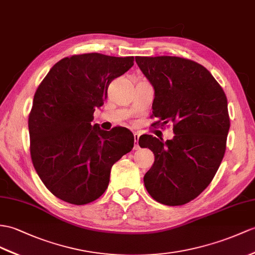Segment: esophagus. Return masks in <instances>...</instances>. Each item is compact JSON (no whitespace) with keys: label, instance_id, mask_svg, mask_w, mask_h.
<instances>
[{"label":"esophagus","instance_id":"obj_1","mask_svg":"<svg viewBox=\"0 0 255 255\" xmlns=\"http://www.w3.org/2000/svg\"><path fill=\"white\" fill-rule=\"evenodd\" d=\"M139 133L135 132L134 133V140H135V145H134V149L135 150H137V149H139V145H138V139H139Z\"/></svg>","mask_w":255,"mask_h":255}]
</instances>
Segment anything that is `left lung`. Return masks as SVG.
<instances>
[{
    "label": "left lung",
    "mask_w": 255,
    "mask_h": 255,
    "mask_svg": "<svg viewBox=\"0 0 255 255\" xmlns=\"http://www.w3.org/2000/svg\"><path fill=\"white\" fill-rule=\"evenodd\" d=\"M135 60L154 89L153 124L173 123L175 134L165 142L147 134L139 137V146L154 154L145 187L160 203L183 206L208 187L221 165L231 127L227 98L207 68L194 60L176 56Z\"/></svg>",
    "instance_id": "left-lung-1"
}]
</instances>
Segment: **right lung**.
Returning a JSON list of instances; mask_svg holds the SVG:
<instances>
[{
  "mask_svg": "<svg viewBox=\"0 0 255 255\" xmlns=\"http://www.w3.org/2000/svg\"><path fill=\"white\" fill-rule=\"evenodd\" d=\"M133 65V56L72 55L56 63L36 89L28 119L30 156L43 184L60 200L83 206L98 199L111 167L133 149L127 128L91 126L109 84Z\"/></svg>",
  "mask_w": 255,
  "mask_h": 255,
  "instance_id": "right-lung-1",
  "label": "right lung"
}]
</instances>
